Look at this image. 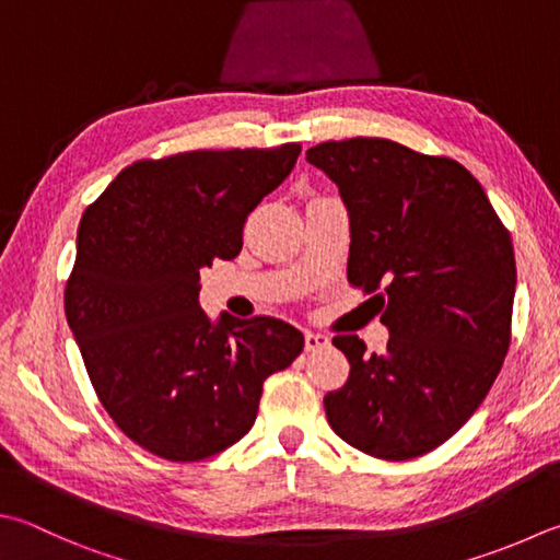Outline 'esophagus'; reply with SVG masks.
<instances>
[{
	"label": "esophagus",
	"mask_w": 560,
	"mask_h": 560,
	"mask_svg": "<svg viewBox=\"0 0 560 560\" xmlns=\"http://www.w3.org/2000/svg\"><path fill=\"white\" fill-rule=\"evenodd\" d=\"M329 346V339L322 334H314V331H307L304 334V351L312 353V351H319V348H326Z\"/></svg>",
	"instance_id": "obj_1"
}]
</instances>
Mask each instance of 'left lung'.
<instances>
[{"mask_svg":"<svg viewBox=\"0 0 560 560\" xmlns=\"http://www.w3.org/2000/svg\"><path fill=\"white\" fill-rule=\"evenodd\" d=\"M307 161L339 187L351 217L348 282L373 294L389 329L383 353L336 336L351 373L324 397L326 419L373 458L424 456L472 417L508 355L510 231L446 155L358 136L314 145Z\"/></svg>","mask_w":560,"mask_h":560,"instance_id":"1","label":"left lung"}]
</instances>
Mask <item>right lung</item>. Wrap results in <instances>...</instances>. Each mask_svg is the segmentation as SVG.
I'll use <instances>...</instances> for the list:
<instances>
[{
    "label": "right lung",
    "mask_w": 560,
    "mask_h": 560,
    "mask_svg": "<svg viewBox=\"0 0 560 560\" xmlns=\"http://www.w3.org/2000/svg\"><path fill=\"white\" fill-rule=\"evenodd\" d=\"M278 149L189 151L136 161L84 209L66 316L102 407L133 444L165 460L234 446L266 377L304 336L272 316L209 322L199 270L244 246L248 214L298 163Z\"/></svg>",
    "instance_id": "1"
}]
</instances>
